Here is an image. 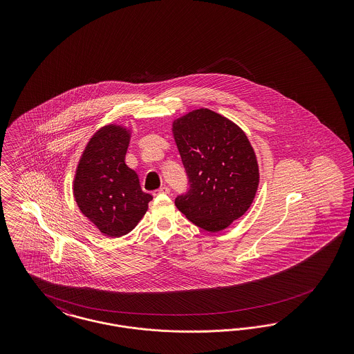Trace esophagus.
I'll return each instance as SVG.
<instances>
[{
	"instance_id": "esophagus-1",
	"label": "esophagus",
	"mask_w": 354,
	"mask_h": 354,
	"mask_svg": "<svg viewBox=\"0 0 354 354\" xmlns=\"http://www.w3.org/2000/svg\"><path fill=\"white\" fill-rule=\"evenodd\" d=\"M169 191H171V189H169V187L165 185V187H160L159 189H156V191L153 192V195H158V194H169Z\"/></svg>"
}]
</instances>
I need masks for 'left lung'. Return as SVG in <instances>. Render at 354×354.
I'll return each instance as SVG.
<instances>
[{
	"label": "left lung",
	"mask_w": 354,
	"mask_h": 354,
	"mask_svg": "<svg viewBox=\"0 0 354 354\" xmlns=\"http://www.w3.org/2000/svg\"><path fill=\"white\" fill-rule=\"evenodd\" d=\"M172 131L189 185L175 205L195 225L219 232L247 212L256 195L252 146L235 123L208 109L176 119Z\"/></svg>",
	"instance_id": "obj_1"
}]
</instances>
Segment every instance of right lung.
Instances as JSON below:
<instances>
[{
    "label": "right lung",
    "mask_w": 354,
    "mask_h": 354,
    "mask_svg": "<svg viewBox=\"0 0 354 354\" xmlns=\"http://www.w3.org/2000/svg\"><path fill=\"white\" fill-rule=\"evenodd\" d=\"M129 142L126 129L102 127L87 143L74 179V198L81 212L110 237L133 231L152 201L142 191L136 172L124 163Z\"/></svg>",
    "instance_id": "obj_1"
}]
</instances>
